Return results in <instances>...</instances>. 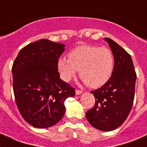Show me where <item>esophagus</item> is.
<instances>
[{"label":"esophagus","instance_id":"esophagus-1","mask_svg":"<svg viewBox=\"0 0 147 147\" xmlns=\"http://www.w3.org/2000/svg\"><path fill=\"white\" fill-rule=\"evenodd\" d=\"M82 93V90H76V95H80Z\"/></svg>","mask_w":147,"mask_h":147}]
</instances>
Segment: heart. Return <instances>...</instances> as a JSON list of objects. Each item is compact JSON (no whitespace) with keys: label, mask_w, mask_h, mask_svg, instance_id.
I'll return each mask as SVG.
<instances>
[{"label":"heart","mask_w":147,"mask_h":147,"mask_svg":"<svg viewBox=\"0 0 147 147\" xmlns=\"http://www.w3.org/2000/svg\"><path fill=\"white\" fill-rule=\"evenodd\" d=\"M115 65L112 51L106 47L83 45L68 54V59L61 57L57 61V69L61 79L69 82L77 71L87 85L92 88L102 86L110 79Z\"/></svg>","instance_id":"1"}]
</instances>
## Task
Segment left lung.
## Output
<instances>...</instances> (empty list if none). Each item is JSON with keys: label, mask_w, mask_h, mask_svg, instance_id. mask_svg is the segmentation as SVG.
<instances>
[{"label": "left lung", "mask_w": 147, "mask_h": 147, "mask_svg": "<svg viewBox=\"0 0 147 147\" xmlns=\"http://www.w3.org/2000/svg\"><path fill=\"white\" fill-rule=\"evenodd\" d=\"M115 58L110 80L90 93L96 98L94 107L86 113L88 122L102 131H111L121 125L132 109L136 73L131 56L113 40L105 37Z\"/></svg>", "instance_id": "left-lung-1"}]
</instances>
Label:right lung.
Returning a JSON list of instances; mask_svg holds the SVG:
<instances>
[{"instance_id":"obj_1","label":"right lung","mask_w":147,"mask_h":147,"mask_svg":"<svg viewBox=\"0 0 147 147\" xmlns=\"http://www.w3.org/2000/svg\"><path fill=\"white\" fill-rule=\"evenodd\" d=\"M65 45L42 39L21 49L13 63V90L24 120L37 128H48L62 119L65 101L75 89L59 77L57 61Z\"/></svg>"}]
</instances>
